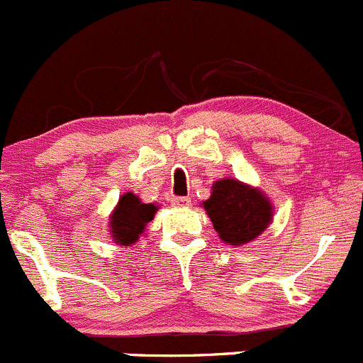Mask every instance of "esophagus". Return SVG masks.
I'll use <instances>...</instances> for the list:
<instances>
[{"label":"esophagus","mask_w":363,"mask_h":363,"mask_svg":"<svg viewBox=\"0 0 363 363\" xmlns=\"http://www.w3.org/2000/svg\"><path fill=\"white\" fill-rule=\"evenodd\" d=\"M171 204H173V206H177V208H186L190 204V199H189V197L173 196V197H171Z\"/></svg>","instance_id":"esophagus-1"}]
</instances>
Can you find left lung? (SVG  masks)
<instances>
[{
    "label": "left lung",
    "instance_id": "obj_1",
    "mask_svg": "<svg viewBox=\"0 0 363 363\" xmlns=\"http://www.w3.org/2000/svg\"><path fill=\"white\" fill-rule=\"evenodd\" d=\"M201 206L208 213L218 238L233 246L255 241L271 225L274 206L257 186L222 178L211 185V196Z\"/></svg>",
    "mask_w": 363,
    "mask_h": 363
}]
</instances>
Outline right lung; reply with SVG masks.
Returning a JSON list of instances; mask_svg holds the SVG:
<instances>
[{"instance_id": "1", "label": "right lung", "mask_w": 363, "mask_h": 363, "mask_svg": "<svg viewBox=\"0 0 363 363\" xmlns=\"http://www.w3.org/2000/svg\"><path fill=\"white\" fill-rule=\"evenodd\" d=\"M157 209H159L157 204L143 203L136 194H122L108 222L110 238L121 246L138 242L140 236H143L147 230V223L154 220Z\"/></svg>"}]
</instances>
